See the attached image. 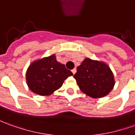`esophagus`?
I'll return each mask as SVG.
<instances>
[{
	"instance_id": "esophagus-1",
	"label": "esophagus",
	"mask_w": 135,
	"mask_h": 135,
	"mask_svg": "<svg viewBox=\"0 0 135 135\" xmlns=\"http://www.w3.org/2000/svg\"><path fill=\"white\" fill-rule=\"evenodd\" d=\"M71 72L73 73V75H75V73H76V69H73L71 70Z\"/></svg>"
}]
</instances>
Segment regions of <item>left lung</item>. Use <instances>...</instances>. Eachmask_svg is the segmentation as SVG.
Listing matches in <instances>:
<instances>
[{
    "instance_id": "left-lung-1",
    "label": "left lung",
    "mask_w": 135,
    "mask_h": 135,
    "mask_svg": "<svg viewBox=\"0 0 135 135\" xmlns=\"http://www.w3.org/2000/svg\"><path fill=\"white\" fill-rule=\"evenodd\" d=\"M80 89L93 98L106 96L112 90L114 79L109 66L98 60L85 58L74 75Z\"/></svg>"
}]
</instances>
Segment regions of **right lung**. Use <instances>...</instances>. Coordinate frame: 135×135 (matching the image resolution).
<instances>
[{"mask_svg": "<svg viewBox=\"0 0 135 135\" xmlns=\"http://www.w3.org/2000/svg\"><path fill=\"white\" fill-rule=\"evenodd\" d=\"M73 75L65 65L57 62L55 55L35 60L26 73V83L32 92L41 96L52 94L62 86L64 80Z\"/></svg>", "mask_w": 135, "mask_h": 135, "instance_id": "add662e5", "label": "right lung"}]
</instances>
